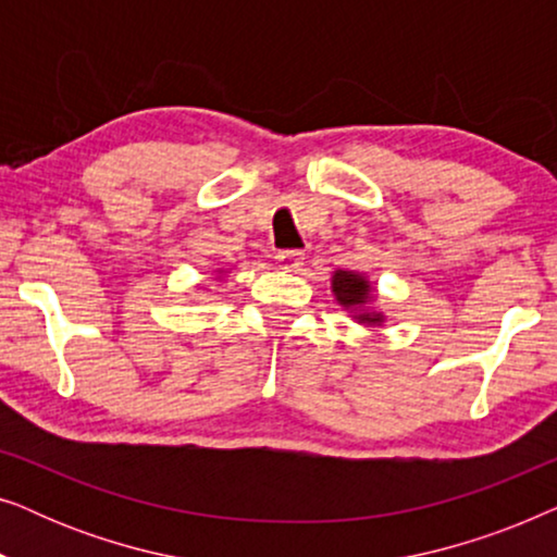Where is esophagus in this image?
<instances>
[{
  "label": "esophagus",
  "instance_id": "esophagus-1",
  "mask_svg": "<svg viewBox=\"0 0 557 557\" xmlns=\"http://www.w3.org/2000/svg\"><path fill=\"white\" fill-rule=\"evenodd\" d=\"M276 263L286 271H296L304 263V253L301 250H281L276 256Z\"/></svg>",
  "mask_w": 557,
  "mask_h": 557
}]
</instances>
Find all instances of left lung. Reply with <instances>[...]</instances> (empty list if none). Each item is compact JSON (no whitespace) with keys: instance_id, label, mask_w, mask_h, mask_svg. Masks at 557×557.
I'll return each instance as SVG.
<instances>
[{"instance_id":"8db88e82","label":"left lung","mask_w":557,"mask_h":557,"mask_svg":"<svg viewBox=\"0 0 557 557\" xmlns=\"http://www.w3.org/2000/svg\"><path fill=\"white\" fill-rule=\"evenodd\" d=\"M332 294L339 307H345L352 314L355 322L368 326H383L385 314L380 309H372L375 301V288H372L370 278L357 271H342L337 269L332 273Z\"/></svg>"}]
</instances>
